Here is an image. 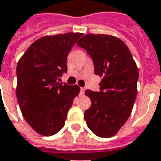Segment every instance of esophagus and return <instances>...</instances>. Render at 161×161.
I'll list each match as a JSON object with an SVG mask.
<instances>
[{"label": "esophagus", "mask_w": 161, "mask_h": 161, "mask_svg": "<svg viewBox=\"0 0 161 161\" xmlns=\"http://www.w3.org/2000/svg\"><path fill=\"white\" fill-rule=\"evenodd\" d=\"M80 92H81V93H82V94H84V88H83V87H81V88H80Z\"/></svg>", "instance_id": "esophagus-1"}]
</instances>
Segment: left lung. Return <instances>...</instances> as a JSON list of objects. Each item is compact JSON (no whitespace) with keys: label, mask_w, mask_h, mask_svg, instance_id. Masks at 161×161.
Wrapping results in <instances>:
<instances>
[{"label":"left lung","mask_w":161,"mask_h":161,"mask_svg":"<svg viewBox=\"0 0 161 161\" xmlns=\"http://www.w3.org/2000/svg\"><path fill=\"white\" fill-rule=\"evenodd\" d=\"M77 44L87 51L94 73L102 77L99 92L85 91L92 104L84 112V119L95 135L107 139L115 135L131 115L139 70L127 46L118 37L89 34Z\"/></svg>","instance_id":"obj_1"}]
</instances>
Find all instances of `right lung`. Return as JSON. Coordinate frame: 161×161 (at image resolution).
Wrapping results in <instances>:
<instances>
[{
  "instance_id": "1",
  "label": "right lung",
  "mask_w": 161,
  "mask_h": 161,
  "mask_svg": "<svg viewBox=\"0 0 161 161\" xmlns=\"http://www.w3.org/2000/svg\"><path fill=\"white\" fill-rule=\"evenodd\" d=\"M81 33L46 36L33 42L18 62L16 97L25 120L37 133L52 136L64 126L78 95L77 85L59 83L67 57Z\"/></svg>"
}]
</instances>
